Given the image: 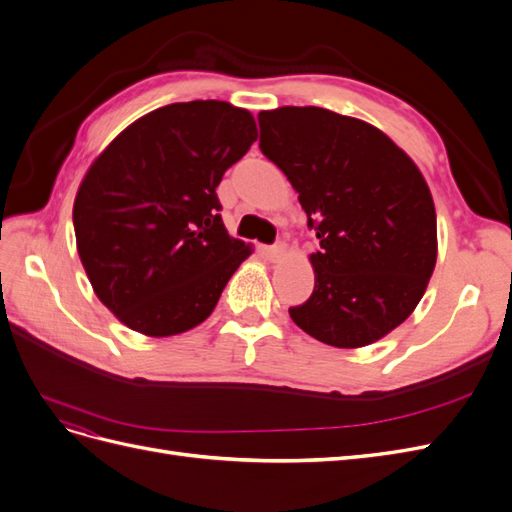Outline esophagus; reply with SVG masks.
<instances>
[{
    "mask_svg": "<svg viewBox=\"0 0 512 512\" xmlns=\"http://www.w3.org/2000/svg\"><path fill=\"white\" fill-rule=\"evenodd\" d=\"M284 252H286V245H284V243H275V245H271V247H267V250H265V254H267L269 260L282 258Z\"/></svg>",
    "mask_w": 512,
    "mask_h": 512,
    "instance_id": "esophagus-1",
    "label": "esophagus"
}]
</instances>
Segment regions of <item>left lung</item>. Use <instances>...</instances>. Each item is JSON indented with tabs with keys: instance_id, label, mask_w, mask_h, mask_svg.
<instances>
[{
	"instance_id": "1",
	"label": "left lung",
	"mask_w": 512,
	"mask_h": 512,
	"mask_svg": "<svg viewBox=\"0 0 512 512\" xmlns=\"http://www.w3.org/2000/svg\"><path fill=\"white\" fill-rule=\"evenodd\" d=\"M260 151L299 192L320 252L314 292L290 318L335 348L399 327L438 258L436 207L416 164L369 123L318 106L262 111Z\"/></svg>"
}]
</instances>
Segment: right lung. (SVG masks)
<instances>
[{"instance_id": "add662e5", "label": "right lung", "mask_w": 512, "mask_h": 512, "mask_svg": "<svg viewBox=\"0 0 512 512\" xmlns=\"http://www.w3.org/2000/svg\"><path fill=\"white\" fill-rule=\"evenodd\" d=\"M256 136L245 108L177 102L134 121L87 170L76 250L98 299L132 331L194 329L252 254L224 228L215 188Z\"/></svg>"}]
</instances>
